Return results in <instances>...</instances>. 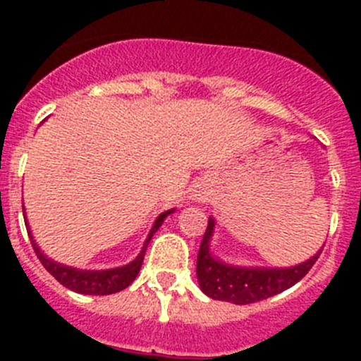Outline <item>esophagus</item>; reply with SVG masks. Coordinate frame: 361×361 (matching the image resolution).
<instances>
[{
    "label": "esophagus",
    "mask_w": 361,
    "mask_h": 361,
    "mask_svg": "<svg viewBox=\"0 0 361 361\" xmlns=\"http://www.w3.org/2000/svg\"><path fill=\"white\" fill-rule=\"evenodd\" d=\"M207 197H209V192H207L206 188H202V187H199L197 190H194V194H192V199H194V201H197V202L207 201Z\"/></svg>",
    "instance_id": "obj_1"
}]
</instances>
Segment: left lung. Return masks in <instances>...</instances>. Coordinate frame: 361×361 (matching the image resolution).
<instances>
[{"label":"left lung","instance_id":"8db88e82","mask_svg":"<svg viewBox=\"0 0 361 361\" xmlns=\"http://www.w3.org/2000/svg\"><path fill=\"white\" fill-rule=\"evenodd\" d=\"M216 220L209 216L206 234L197 255V281L202 293L213 300L246 305L292 288L314 265L323 246L312 257L288 267H260V265L227 264L213 253L211 241Z\"/></svg>","mask_w":361,"mask_h":361}]
</instances>
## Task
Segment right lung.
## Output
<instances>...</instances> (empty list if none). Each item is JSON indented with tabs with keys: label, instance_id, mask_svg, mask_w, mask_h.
I'll return each mask as SVG.
<instances>
[{
	"label": "right lung",
	"instance_id": "add662e5",
	"mask_svg": "<svg viewBox=\"0 0 361 361\" xmlns=\"http://www.w3.org/2000/svg\"><path fill=\"white\" fill-rule=\"evenodd\" d=\"M24 211V221H25V228H27V234L29 239H31V245L32 250H35L36 257L39 258L43 267L57 279L63 286L66 288L73 290L76 293H82V295H111L116 292H122L126 290L130 283L136 279V276L140 274V269L143 265V258L145 253H147L148 248V243L152 241L155 232L159 231L160 225L164 224L167 216L171 213L176 211V207H171V209L164 211L160 213L157 218H155L154 225H152L150 232H148L147 239H145L143 246H141V251L137 253V257L134 260H130L129 264L122 265V267H113V269H101V271H87V269H76L71 267V265H64L59 264V262L52 260L50 257H47L43 253V250L39 248L38 243L35 241V235H32L31 227H29V221L27 216H25V207L23 206Z\"/></svg>",
	"mask_w": 361,
	"mask_h": 361
}]
</instances>
